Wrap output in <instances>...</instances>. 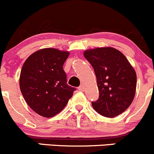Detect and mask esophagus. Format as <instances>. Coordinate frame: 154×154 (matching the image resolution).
Instances as JSON below:
<instances>
[{"label":"esophagus","instance_id":"1","mask_svg":"<svg viewBox=\"0 0 154 154\" xmlns=\"http://www.w3.org/2000/svg\"><path fill=\"white\" fill-rule=\"evenodd\" d=\"M79 91H84V87L82 86V85H80V86L79 87Z\"/></svg>","mask_w":154,"mask_h":154}]
</instances>
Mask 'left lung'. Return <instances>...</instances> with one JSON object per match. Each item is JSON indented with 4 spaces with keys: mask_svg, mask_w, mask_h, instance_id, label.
<instances>
[{
    "mask_svg": "<svg viewBox=\"0 0 154 154\" xmlns=\"http://www.w3.org/2000/svg\"><path fill=\"white\" fill-rule=\"evenodd\" d=\"M84 56L94 69L99 96L92 106L101 116L112 118L122 113L134 100L136 74L126 57L112 47L86 50Z\"/></svg>",
    "mask_w": 154,
    "mask_h": 154,
    "instance_id": "left-lung-1",
    "label": "left lung"
}]
</instances>
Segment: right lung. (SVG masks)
Returning a JSON list of instances; mask_svg holds the SVG:
<instances>
[{
  "mask_svg": "<svg viewBox=\"0 0 154 154\" xmlns=\"http://www.w3.org/2000/svg\"><path fill=\"white\" fill-rule=\"evenodd\" d=\"M69 53L46 48L32 53L23 64L20 89L36 113L50 118L60 112L72 97L75 88L66 83L63 65Z\"/></svg>",
  "mask_w": 154,
  "mask_h": 154,
  "instance_id": "right-lung-1",
  "label": "right lung"
}]
</instances>
